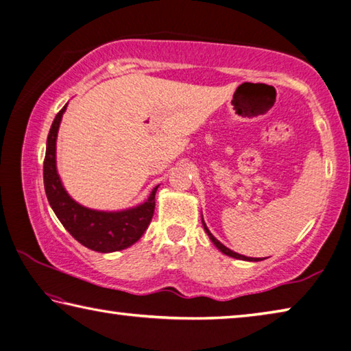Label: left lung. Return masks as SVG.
<instances>
[{"label":"left lung","instance_id":"8db88e82","mask_svg":"<svg viewBox=\"0 0 351 351\" xmlns=\"http://www.w3.org/2000/svg\"><path fill=\"white\" fill-rule=\"evenodd\" d=\"M201 218H203V215H201ZM203 228H204V230H206V234L209 235V239H210V241L213 243V245H215L219 251H221L223 254H226V255H229V257H232V258H239V260H246V261H260V258H252V257H246V255H241V254H237V252H234V251H230L229 247H226L223 243H219L215 237H213L212 234H210V230L207 229V226H206V223H204V219H203Z\"/></svg>","mask_w":351,"mask_h":351}]
</instances>
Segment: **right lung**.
Instances as JSON below:
<instances>
[{"label":"right lung","mask_w":351,"mask_h":351,"mask_svg":"<svg viewBox=\"0 0 351 351\" xmlns=\"http://www.w3.org/2000/svg\"><path fill=\"white\" fill-rule=\"evenodd\" d=\"M66 106L68 104L58 111L47 134L43 164V181L47 201L63 228L83 246L104 254L122 251L134 245L144 235L153 218L154 195L159 186L152 190L150 197L144 203L116 212L94 210L71 198L58 176L56 159L57 133Z\"/></svg>","instance_id":"obj_1"}]
</instances>
